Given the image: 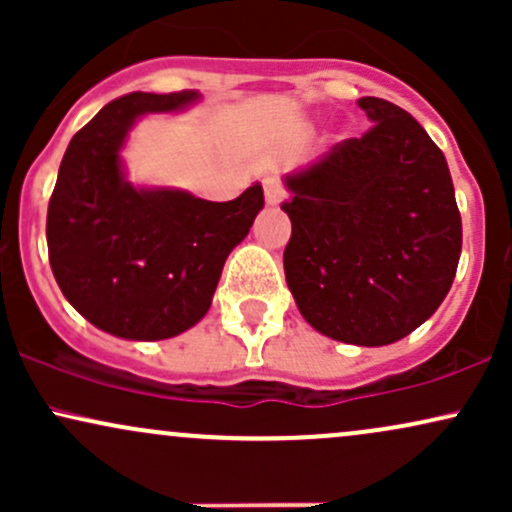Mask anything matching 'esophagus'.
<instances>
[{
	"label": "esophagus",
	"mask_w": 512,
	"mask_h": 512,
	"mask_svg": "<svg viewBox=\"0 0 512 512\" xmlns=\"http://www.w3.org/2000/svg\"><path fill=\"white\" fill-rule=\"evenodd\" d=\"M264 199L269 207H279L284 202V187L276 178H264Z\"/></svg>",
	"instance_id": "obj_1"
}]
</instances>
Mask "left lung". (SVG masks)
Listing matches in <instances>:
<instances>
[{
  "mask_svg": "<svg viewBox=\"0 0 512 512\" xmlns=\"http://www.w3.org/2000/svg\"><path fill=\"white\" fill-rule=\"evenodd\" d=\"M373 127L284 175L286 284L313 330L399 342L448 296L462 219L443 151L399 105L358 98Z\"/></svg>",
  "mask_w": 512,
  "mask_h": 512,
  "instance_id": "left-lung-1",
  "label": "left lung"
}]
</instances>
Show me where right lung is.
<instances>
[{
  "label": "right lung",
  "instance_id": "obj_1",
  "mask_svg": "<svg viewBox=\"0 0 512 512\" xmlns=\"http://www.w3.org/2000/svg\"><path fill=\"white\" fill-rule=\"evenodd\" d=\"M197 101L195 91L117 98L74 134L60 163L48 207L52 274L76 313L120 339L158 342L195 327L264 207L260 182L231 202H207L127 180L129 129Z\"/></svg>",
  "mask_w": 512,
  "mask_h": 512
}]
</instances>
